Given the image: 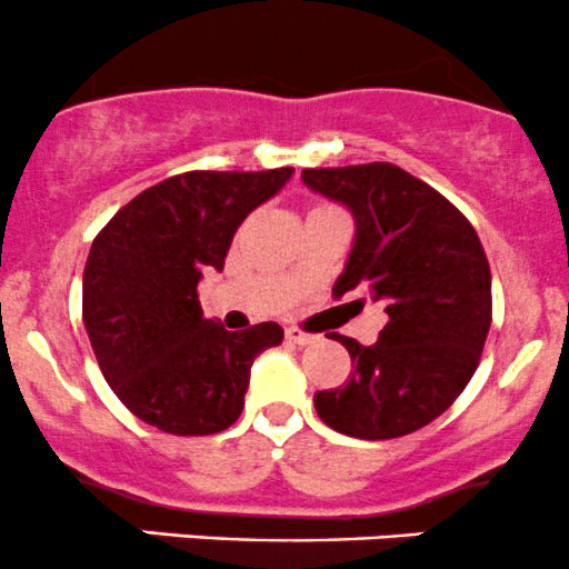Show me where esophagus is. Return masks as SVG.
Listing matches in <instances>:
<instances>
[{"mask_svg": "<svg viewBox=\"0 0 569 569\" xmlns=\"http://www.w3.org/2000/svg\"><path fill=\"white\" fill-rule=\"evenodd\" d=\"M286 340H289V342H297V346H310V342H316V340H318V335L302 332V329L291 327V329H286Z\"/></svg>", "mask_w": 569, "mask_h": 569, "instance_id": "obj_1", "label": "esophagus"}]
</instances>
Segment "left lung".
<instances>
[{
	"instance_id": "8db88e82",
	"label": "left lung",
	"mask_w": 569,
	"mask_h": 569,
	"mask_svg": "<svg viewBox=\"0 0 569 569\" xmlns=\"http://www.w3.org/2000/svg\"><path fill=\"white\" fill-rule=\"evenodd\" d=\"M310 191L346 204L356 237L332 295L367 291L389 323L376 346L332 335L351 353L342 386L316 391L327 427L391 440L446 413L470 378L491 327V270L476 229L432 186L372 161L302 170Z\"/></svg>"
}]
</instances>
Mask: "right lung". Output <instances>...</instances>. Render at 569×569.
Instances as JSON below:
<instances>
[{
	"label": "right lung",
	"instance_id": "right-lung-1",
	"mask_svg": "<svg viewBox=\"0 0 569 569\" xmlns=\"http://www.w3.org/2000/svg\"><path fill=\"white\" fill-rule=\"evenodd\" d=\"M291 167L193 170L161 180L110 218L83 270V323L116 397L140 421L180 437L240 418L253 359L280 346L274 321L229 332L199 308L197 283L223 270L232 237L274 197Z\"/></svg>",
	"mask_w": 569,
	"mask_h": 569
}]
</instances>
